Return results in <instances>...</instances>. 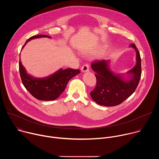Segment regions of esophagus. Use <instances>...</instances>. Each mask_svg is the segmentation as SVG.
<instances>
[{"instance_id": "34e87169", "label": "esophagus", "mask_w": 159, "mask_h": 159, "mask_svg": "<svg viewBox=\"0 0 159 159\" xmlns=\"http://www.w3.org/2000/svg\"><path fill=\"white\" fill-rule=\"evenodd\" d=\"M81 70L82 72H88L89 70V66L87 64H85L84 65L82 68H81Z\"/></svg>"}]
</instances>
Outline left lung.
Here are the masks:
<instances>
[{
    "label": "left lung",
    "mask_w": 159,
    "mask_h": 159,
    "mask_svg": "<svg viewBox=\"0 0 159 159\" xmlns=\"http://www.w3.org/2000/svg\"><path fill=\"white\" fill-rule=\"evenodd\" d=\"M130 47L137 53V63L127 72L129 74L128 80L113 73L109 69V61L107 60L95 61L91 63L92 69L96 72V85L90 94L97 104L105 106L119 105L128 98L137 89L142 74L141 58L135 44L132 43Z\"/></svg>",
    "instance_id": "obj_1"
}]
</instances>
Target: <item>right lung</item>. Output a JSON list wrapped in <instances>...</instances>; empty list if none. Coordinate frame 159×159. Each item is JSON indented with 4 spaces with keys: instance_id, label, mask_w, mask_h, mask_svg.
Returning <instances> with one entry per match:
<instances>
[{
    "instance_id": "1",
    "label": "right lung",
    "mask_w": 159,
    "mask_h": 159,
    "mask_svg": "<svg viewBox=\"0 0 159 159\" xmlns=\"http://www.w3.org/2000/svg\"><path fill=\"white\" fill-rule=\"evenodd\" d=\"M42 37L51 38L44 34L33 36L26 41L25 44L32 39ZM19 70L22 82L25 88L33 97L41 101H53L58 98L65 90L69 81L75 75L80 73V70L72 69L63 70L61 69L48 77L35 78L26 72L20 60L19 63Z\"/></svg>"
}]
</instances>
